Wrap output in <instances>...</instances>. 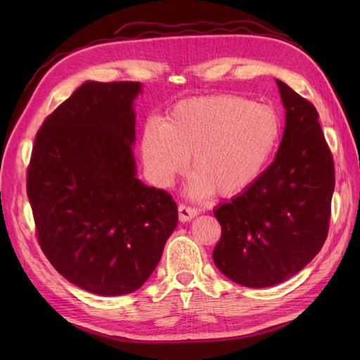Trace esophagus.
<instances>
[{
	"instance_id": "esophagus-1",
	"label": "esophagus",
	"mask_w": 360,
	"mask_h": 360,
	"mask_svg": "<svg viewBox=\"0 0 360 360\" xmlns=\"http://www.w3.org/2000/svg\"><path fill=\"white\" fill-rule=\"evenodd\" d=\"M200 212L197 209H193V207L191 205H186V204H180L179 205V219L181 222H188L191 219H193L195 216H197Z\"/></svg>"
}]
</instances>
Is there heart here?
<instances>
[{
  "instance_id": "1",
  "label": "heart",
  "mask_w": 360,
  "mask_h": 360,
  "mask_svg": "<svg viewBox=\"0 0 360 360\" xmlns=\"http://www.w3.org/2000/svg\"><path fill=\"white\" fill-rule=\"evenodd\" d=\"M281 134L279 115L269 105L234 94L193 97L172 106L162 124H146L141 153L159 186H171L191 156V198L234 197L259 177Z\"/></svg>"
}]
</instances>
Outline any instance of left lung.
<instances>
[{"mask_svg": "<svg viewBox=\"0 0 360 360\" xmlns=\"http://www.w3.org/2000/svg\"><path fill=\"white\" fill-rule=\"evenodd\" d=\"M285 130L275 160L214 210L222 228L213 261L237 284H281L320 252L329 233L335 165L315 106L276 81Z\"/></svg>", "mask_w": 360, "mask_h": 360, "instance_id": "1", "label": "left lung"}]
</instances>
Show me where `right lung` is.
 <instances>
[{
	"label": "right lung",
	"instance_id": "add662e5",
	"mask_svg": "<svg viewBox=\"0 0 360 360\" xmlns=\"http://www.w3.org/2000/svg\"><path fill=\"white\" fill-rule=\"evenodd\" d=\"M139 82H85L32 146L27 195L37 242L72 284L101 296L138 290L177 225L171 195L136 179L132 102Z\"/></svg>",
	"mask_w": 360,
	"mask_h": 360
}]
</instances>
